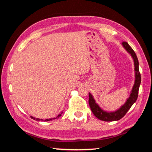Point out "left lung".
Instances as JSON below:
<instances>
[{"instance_id":"1","label":"left lung","mask_w":152,"mask_h":152,"mask_svg":"<svg viewBox=\"0 0 152 152\" xmlns=\"http://www.w3.org/2000/svg\"><path fill=\"white\" fill-rule=\"evenodd\" d=\"M122 45L125 49L128 51L134 60V66L135 71H136V80H135V84L132 88V93L129 96V98L127 100L126 104L122 106L117 111L114 112H106L102 110L98 105L96 103L95 100H94L92 94L89 93V105L90 109L95 116L98 118L99 120L105 121V122H112V121H117L122 118L126 114L128 110L130 109L132 105H133L137 100V96H138V91L140 83H141V74L139 71V62L136 53L134 50L131 48V46L128 45V42H123Z\"/></svg>"}]
</instances>
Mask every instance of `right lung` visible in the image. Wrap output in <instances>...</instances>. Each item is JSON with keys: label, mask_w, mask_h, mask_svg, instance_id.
Segmentation results:
<instances>
[{"label": "right lung", "mask_w": 152, "mask_h": 152, "mask_svg": "<svg viewBox=\"0 0 152 152\" xmlns=\"http://www.w3.org/2000/svg\"><path fill=\"white\" fill-rule=\"evenodd\" d=\"M60 116H61V114H59L58 115V116L56 118H59ZM31 117V118H32V119H34V120H35V118H34V117H32V116H30ZM54 119H55V118H52V119H46V120H45V122H48V121H50V120H54ZM37 120H38V121H39V120H41V121H42L43 120L42 119H38V118H37V119H36Z\"/></svg>", "instance_id": "add662e5"}]
</instances>
